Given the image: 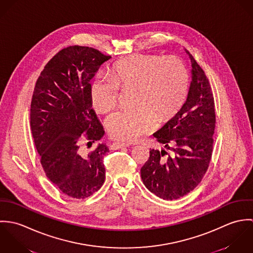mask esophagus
<instances>
[{"mask_svg": "<svg viewBox=\"0 0 253 253\" xmlns=\"http://www.w3.org/2000/svg\"><path fill=\"white\" fill-rule=\"evenodd\" d=\"M125 147H129V144H126V143H124V142H114L112 143L110 148L112 150H117V149H122V148H125Z\"/></svg>", "mask_w": 253, "mask_h": 253, "instance_id": "1", "label": "esophagus"}]
</instances>
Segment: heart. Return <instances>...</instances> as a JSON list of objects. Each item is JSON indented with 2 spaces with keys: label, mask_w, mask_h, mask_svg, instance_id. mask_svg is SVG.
<instances>
[{
  "label": "heart",
  "mask_w": 253,
  "mask_h": 253,
  "mask_svg": "<svg viewBox=\"0 0 253 253\" xmlns=\"http://www.w3.org/2000/svg\"><path fill=\"white\" fill-rule=\"evenodd\" d=\"M189 83L188 69L179 58L135 54L118 62L111 76L97 75L89 92L93 108L106 113L117 105L120 88L135 89L136 109L116 111L105 121L113 138L132 142L156 126L157 117L163 121L178 112Z\"/></svg>",
  "instance_id": "b5f03b06"
}]
</instances>
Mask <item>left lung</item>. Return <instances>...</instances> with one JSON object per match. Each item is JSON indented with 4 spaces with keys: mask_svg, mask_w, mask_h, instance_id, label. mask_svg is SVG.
<instances>
[{
    "mask_svg": "<svg viewBox=\"0 0 253 253\" xmlns=\"http://www.w3.org/2000/svg\"><path fill=\"white\" fill-rule=\"evenodd\" d=\"M192 69L186 101L153 135L171 150H150L141 168L146 188L164 200H176L194 190L209 169L213 148L215 109L212 90L204 70L185 48Z\"/></svg>",
    "mask_w": 253,
    "mask_h": 253,
    "instance_id": "1",
    "label": "left lung"
}]
</instances>
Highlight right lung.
Returning <instances> with one entry per match:
<instances>
[{
  "label": "right lung",
  "mask_w": 253,
  "mask_h": 253,
  "mask_svg": "<svg viewBox=\"0 0 253 253\" xmlns=\"http://www.w3.org/2000/svg\"><path fill=\"white\" fill-rule=\"evenodd\" d=\"M111 56L74 45L55 54L37 80L30 110L31 130L46 177L62 193L84 199L105 181V143L89 153L80 149L99 141L105 131L92 108L90 80Z\"/></svg>",
  "instance_id": "right-lung-1"
}]
</instances>
